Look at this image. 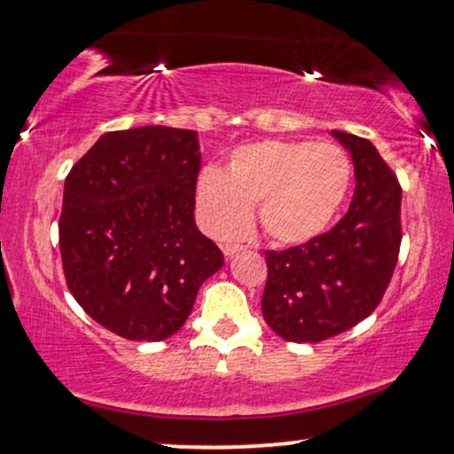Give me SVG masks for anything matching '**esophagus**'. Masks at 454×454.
<instances>
[{"label":"esophagus","instance_id":"obj_1","mask_svg":"<svg viewBox=\"0 0 454 454\" xmlns=\"http://www.w3.org/2000/svg\"><path fill=\"white\" fill-rule=\"evenodd\" d=\"M246 247L239 246V243H227V246H223V254H225V257H233L235 254H239V251H243Z\"/></svg>","mask_w":454,"mask_h":454}]
</instances>
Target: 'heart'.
Returning <instances> with one entry per match:
<instances>
[{
	"mask_svg": "<svg viewBox=\"0 0 454 454\" xmlns=\"http://www.w3.org/2000/svg\"><path fill=\"white\" fill-rule=\"evenodd\" d=\"M351 186V160L331 142L266 139L235 148L225 170L199 174V221L217 239L241 235L257 205L260 225L284 246L317 239L331 227Z\"/></svg>",
	"mask_w": 454,
	"mask_h": 454,
	"instance_id": "heart-1",
	"label": "heart"
}]
</instances>
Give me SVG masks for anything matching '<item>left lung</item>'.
<instances>
[{"mask_svg":"<svg viewBox=\"0 0 454 454\" xmlns=\"http://www.w3.org/2000/svg\"><path fill=\"white\" fill-rule=\"evenodd\" d=\"M351 154L355 194L329 233L284 251H266L262 315L278 337L318 343L367 318L392 280L402 227V188L365 137L333 129Z\"/></svg>","mask_w":454,"mask_h":454,"instance_id":"8db88e82","label":"left lung"}]
</instances>
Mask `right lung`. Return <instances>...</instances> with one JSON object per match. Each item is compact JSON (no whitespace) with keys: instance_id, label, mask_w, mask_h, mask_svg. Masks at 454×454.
Here are the masks:
<instances>
[{"instance_id":"1","label":"right lung","mask_w":454,"mask_h":454,"mask_svg":"<svg viewBox=\"0 0 454 454\" xmlns=\"http://www.w3.org/2000/svg\"><path fill=\"white\" fill-rule=\"evenodd\" d=\"M192 129L109 131L73 166L59 221L62 270L87 315L129 340L183 329L223 254L194 223Z\"/></svg>"}]
</instances>
